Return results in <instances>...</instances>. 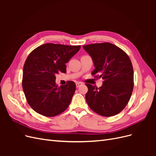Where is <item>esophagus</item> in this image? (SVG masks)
<instances>
[{
  "instance_id": "1",
  "label": "esophagus",
  "mask_w": 156,
  "mask_h": 156,
  "mask_svg": "<svg viewBox=\"0 0 156 156\" xmlns=\"http://www.w3.org/2000/svg\"><path fill=\"white\" fill-rule=\"evenodd\" d=\"M83 84V83H81V82H77L76 83V87L78 88V87H79L80 86H81Z\"/></svg>"
}]
</instances>
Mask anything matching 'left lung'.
Returning a JSON list of instances; mask_svg holds the SVG:
<instances>
[{
    "label": "left lung",
    "mask_w": 156,
    "mask_h": 156,
    "mask_svg": "<svg viewBox=\"0 0 156 156\" xmlns=\"http://www.w3.org/2000/svg\"><path fill=\"white\" fill-rule=\"evenodd\" d=\"M83 48L95 66L92 75L103 80L100 88L86 84L88 106L103 116L119 114L127 105L133 90V68L129 57L119 47L108 42L86 45Z\"/></svg>",
    "instance_id": "1"
}]
</instances>
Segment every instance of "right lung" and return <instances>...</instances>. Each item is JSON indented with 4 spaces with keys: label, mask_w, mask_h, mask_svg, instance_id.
<instances>
[{
    "label": "right lung",
    "mask_w": 156,
    "mask_h": 156,
    "mask_svg": "<svg viewBox=\"0 0 156 156\" xmlns=\"http://www.w3.org/2000/svg\"><path fill=\"white\" fill-rule=\"evenodd\" d=\"M81 48V45L45 44L33 50L23 66L22 87L27 101L39 114L52 117L68 107L76 85L69 81L58 87L56 74L66 73V64Z\"/></svg>",
    "instance_id": "right-lung-1"
}]
</instances>
